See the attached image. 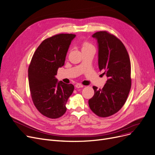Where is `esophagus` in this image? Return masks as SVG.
<instances>
[{"label":"esophagus","instance_id":"34e87169","mask_svg":"<svg viewBox=\"0 0 155 155\" xmlns=\"http://www.w3.org/2000/svg\"><path fill=\"white\" fill-rule=\"evenodd\" d=\"M75 87L77 88H80V87H83V85H82L81 84H79V83H77L75 85Z\"/></svg>","mask_w":155,"mask_h":155}]
</instances>
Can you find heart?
Instances as JSON below:
<instances>
[{
  "mask_svg": "<svg viewBox=\"0 0 155 155\" xmlns=\"http://www.w3.org/2000/svg\"><path fill=\"white\" fill-rule=\"evenodd\" d=\"M81 46H82V51L84 50H86V49H88V48L94 47L92 44L90 43L89 42L86 41H84L82 43Z\"/></svg>",
  "mask_w": 155,
  "mask_h": 155,
  "instance_id": "1",
  "label": "heart"
}]
</instances>
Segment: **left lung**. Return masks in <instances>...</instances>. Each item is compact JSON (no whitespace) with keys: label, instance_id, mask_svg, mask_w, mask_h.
<instances>
[{"label":"left lung","instance_id":"obj_1","mask_svg":"<svg viewBox=\"0 0 155 155\" xmlns=\"http://www.w3.org/2000/svg\"><path fill=\"white\" fill-rule=\"evenodd\" d=\"M97 40L98 67L107 81L102 89L93 86L94 94L88 101L90 109L101 117L112 115L126 103L131 87L130 61L122 42L105 31L94 33Z\"/></svg>","mask_w":155,"mask_h":155}]
</instances>
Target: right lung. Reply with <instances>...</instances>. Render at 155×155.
Listing matches in <instances>:
<instances>
[{
    "mask_svg": "<svg viewBox=\"0 0 155 155\" xmlns=\"http://www.w3.org/2000/svg\"><path fill=\"white\" fill-rule=\"evenodd\" d=\"M74 34H58L43 40L36 50L28 68L29 86L33 104L38 111L50 119L66 112V103L74 87L58 81L57 70L64 65Z\"/></svg>",
    "mask_w": 155,
    "mask_h": 155,
    "instance_id": "1",
    "label": "right lung"
}]
</instances>
